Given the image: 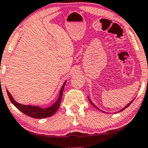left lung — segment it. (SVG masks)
<instances>
[{
    "mask_svg": "<svg viewBox=\"0 0 148 148\" xmlns=\"http://www.w3.org/2000/svg\"><path fill=\"white\" fill-rule=\"evenodd\" d=\"M133 100H134V99H133V100H132V101H130V102H129V103H128V104H127V105H126V106H125L124 108H121V109L120 110V111H119L118 112L122 111H123V110H124V109H125V108H126L127 107H128V106H129V105H130V104L132 103V101H133ZM89 102H90V103H91V104H92V105H93V106H95V107H96V108H97V109H98V110H99V111H102V112H104V113H105V112H104V111H102V110H101V109H100V108H99L98 107V106H96V105H95V104H93V102H92V101H91V100H90V99H89Z\"/></svg>",
    "mask_w": 148,
    "mask_h": 148,
    "instance_id": "left-lung-1",
    "label": "left lung"
}]
</instances>
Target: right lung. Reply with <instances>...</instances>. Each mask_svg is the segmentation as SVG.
I'll list each match as a JSON object with an SVG mask.
<instances>
[{"mask_svg": "<svg viewBox=\"0 0 148 148\" xmlns=\"http://www.w3.org/2000/svg\"><path fill=\"white\" fill-rule=\"evenodd\" d=\"M66 83V81L63 83V85L61 87L60 93H59V96L56 102L52 104V106H49L48 108H41L39 106H32V105H24V104H21L18 102H17L16 100L13 98V97L11 93L9 92V91L7 89V93L8 95L9 100L12 102V104L20 110V111L22 112L25 115H27L30 116V117H33V118L36 119H42L46 118V117H50V116L53 115L59 108V106H60L61 98H62L63 96V89H64L65 85Z\"/></svg>", "mask_w": 148, "mask_h": 148, "instance_id": "1", "label": "right lung"}]
</instances>
